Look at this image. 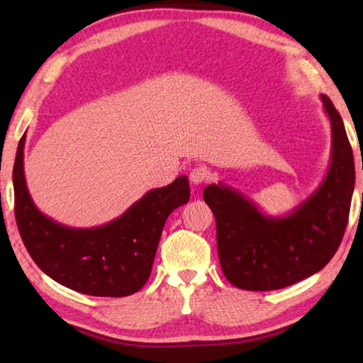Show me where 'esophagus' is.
<instances>
[{"label":"esophagus","instance_id":"esophagus-1","mask_svg":"<svg viewBox=\"0 0 363 363\" xmlns=\"http://www.w3.org/2000/svg\"><path fill=\"white\" fill-rule=\"evenodd\" d=\"M189 179L190 182L194 184V186H199V184H203L208 179V171L205 167H195L192 171H190L189 174Z\"/></svg>","mask_w":363,"mask_h":363}]
</instances>
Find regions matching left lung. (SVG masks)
Wrapping results in <instances>:
<instances>
[{
  "label": "left lung",
  "mask_w": 363,
  "mask_h": 363,
  "mask_svg": "<svg viewBox=\"0 0 363 363\" xmlns=\"http://www.w3.org/2000/svg\"><path fill=\"white\" fill-rule=\"evenodd\" d=\"M331 123V163L309 199L284 218H270L224 184L203 199L216 219L218 255L225 279L250 291L280 290L322 270L340 248L355 182L352 147L341 115L322 96Z\"/></svg>",
  "instance_id": "8db88e82"
}]
</instances>
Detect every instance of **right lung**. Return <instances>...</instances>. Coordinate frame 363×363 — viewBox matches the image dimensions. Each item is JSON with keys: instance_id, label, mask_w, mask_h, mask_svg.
<instances>
[{"instance_id": "obj_1", "label": "right lung", "mask_w": 363, "mask_h": 363, "mask_svg": "<svg viewBox=\"0 0 363 363\" xmlns=\"http://www.w3.org/2000/svg\"><path fill=\"white\" fill-rule=\"evenodd\" d=\"M26 134L17 147L12 182L14 213L22 242L43 272L57 284L89 296L121 298L149 280L163 225L190 199L187 176L143 199L110 223L73 229L46 218L35 206L23 174Z\"/></svg>"}]
</instances>
